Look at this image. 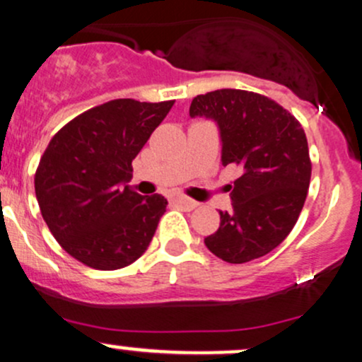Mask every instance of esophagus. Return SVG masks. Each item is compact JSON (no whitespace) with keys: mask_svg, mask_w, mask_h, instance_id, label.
I'll return each mask as SVG.
<instances>
[{"mask_svg":"<svg viewBox=\"0 0 362 362\" xmlns=\"http://www.w3.org/2000/svg\"><path fill=\"white\" fill-rule=\"evenodd\" d=\"M171 203L174 204V206H180L182 209H186V211H191V209H194L196 206H198V203L193 202V199L186 198V196H173Z\"/></svg>","mask_w":362,"mask_h":362,"instance_id":"34e87169","label":"esophagus"}]
</instances>
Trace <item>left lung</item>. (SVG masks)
Returning a JSON list of instances; mask_svg holds the SVG:
<instances>
[{
    "label": "left lung",
    "instance_id": "8db88e82",
    "mask_svg": "<svg viewBox=\"0 0 362 362\" xmlns=\"http://www.w3.org/2000/svg\"><path fill=\"white\" fill-rule=\"evenodd\" d=\"M191 117L215 120L223 166L235 164L231 211L204 245L228 263L255 260L279 247L304 208L312 164L304 129L269 97L221 88L194 97Z\"/></svg>",
    "mask_w": 362,
    "mask_h": 362
}]
</instances>
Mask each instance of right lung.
Segmentation results:
<instances>
[{"instance_id":"add662e5","label":"right lung","mask_w":362,"mask_h":362,"mask_svg":"<svg viewBox=\"0 0 362 362\" xmlns=\"http://www.w3.org/2000/svg\"><path fill=\"white\" fill-rule=\"evenodd\" d=\"M174 100L115 99L80 114L52 137L35 173L40 211L69 255L97 270L131 265L149 247L168 199L126 182L132 159Z\"/></svg>"}]
</instances>
